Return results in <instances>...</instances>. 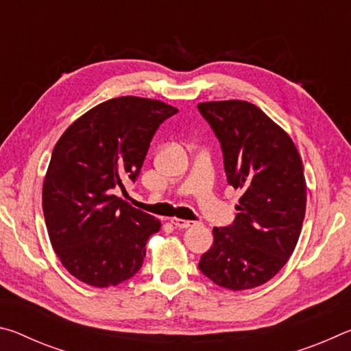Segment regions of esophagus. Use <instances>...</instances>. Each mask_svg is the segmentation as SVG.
<instances>
[{
    "label": "esophagus",
    "instance_id": "1",
    "mask_svg": "<svg viewBox=\"0 0 351 351\" xmlns=\"http://www.w3.org/2000/svg\"><path fill=\"white\" fill-rule=\"evenodd\" d=\"M171 223H173V226H176L178 229H187L197 224V221H189V219H180V218H173L171 219Z\"/></svg>",
    "mask_w": 351,
    "mask_h": 351
}]
</instances>
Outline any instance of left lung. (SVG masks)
<instances>
[{"instance_id":"obj_1","label":"left lung","mask_w":351,"mask_h":351,"mask_svg":"<svg viewBox=\"0 0 351 351\" xmlns=\"http://www.w3.org/2000/svg\"><path fill=\"white\" fill-rule=\"evenodd\" d=\"M221 145L228 184L240 189L232 224L213 228L199 271L241 291L271 280L293 254L306 207L304 165L283 130L245 100L198 104Z\"/></svg>"}]
</instances>
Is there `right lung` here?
Segmentation results:
<instances>
[{"label": "right lung", "instance_id": "1", "mask_svg": "<svg viewBox=\"0 0 351 351\" xmlns=\"http://www.w3.org/2000/svg\"><path fill=\"white\" fill-rule=\"evenodd\" d=\"M178 110L161 100L116 97L71 125L52 152L43 213L64 268L96 288L138 274L161 223L112 195L136 181L159 125Z\"/></svg>", "mask_w": 351, "mask_h": 351}]
</instances>
